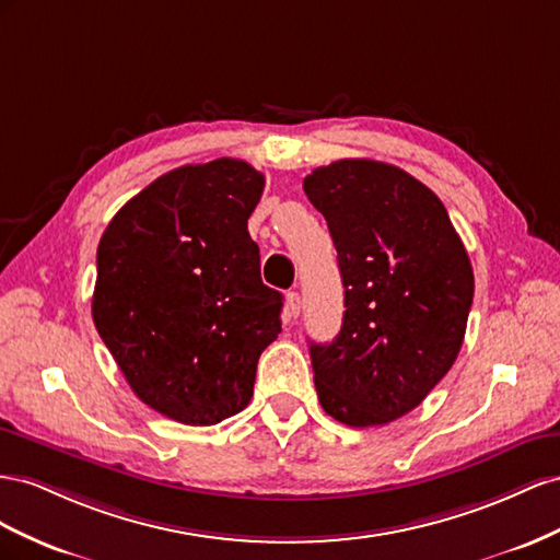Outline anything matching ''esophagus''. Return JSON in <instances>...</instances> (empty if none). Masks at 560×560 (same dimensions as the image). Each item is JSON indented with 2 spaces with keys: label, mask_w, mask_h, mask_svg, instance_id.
<instances>
[{
  "label": "esophagus",
  "mask_w": 560,
  "mask_h": 560,
  "mask_svg": "<svg viewBox=\"0 0 560 560\" xmlns=\"http://www.w3.org/2000/svg\"><path fill=\"white\" fill-rule=\"evenodd\" d=\"M302 310V298L298 291H291L285 295V312H289V318H298Z\"/></svg>",
  "instance_id": "esophagus-1"
}]
</instances>
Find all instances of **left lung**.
I'll use <instances>...</instances> for the list:
<instances>
[{"label":"left lung","mask_w":560,"mask_h":560,"mask_svg":"<svg viewBox=\"0 0 560 560\" xmlns=\"http://www.w3.org/2000/svg\"><path fill=\"white\" fill-rule=\"evenodd\" d=\"M302 187L345 285L338 338L310 342L318 401L342 424H387L453 369L474 300L469 255L441 199L392 164L340 159Z\"/></svg>","instance_id":"8db88e82"}]
</instances>
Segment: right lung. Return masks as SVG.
<instances>
[{
  "label": "right lung",
  "instance_id": "add662e5",
  "mask_svg": "<svg viewBox=\"0 0 560 560\" xmlns=\"http://www.w3.org/2000/svg\"><path fill=\"white\" fill-rule=\"evenodd\" d=\"M265 175L242 159L173 168L126 201L98 244L93 324L129 387L166 418L209 427L244 410L281 332L248 218Z\"/></svg>",
  "mask_w": 560,
  "mask_h": 560
}]
</instances>
